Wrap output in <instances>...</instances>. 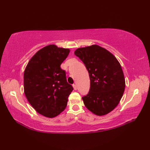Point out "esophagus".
<instances>
[{"instance_id": "1", "label": "esophagus", "mask_w": 150, "mask_h": 150, "mask_svg": "<svg viewBox=\"0 0 150 150\" xmlns=\"http://www.w3.org/2000/svg\"><path fill=\"white\" fill-rule=\"evenodd\" d=\"M73 88H74V90L77 89V85H76V84H73Z\"/></svg>"}]
</instances>
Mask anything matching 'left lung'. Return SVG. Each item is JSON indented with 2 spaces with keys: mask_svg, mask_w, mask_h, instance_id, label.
<instances>
[{
  "mask_svg": "<svg viewBox=\"0 0 150 150\" xmlns=\"http://www.w3.org/2000/svg\"><path fill=\"white\" fill-rule=\"evenodd\" d=\"M75 55L84 63L89 75V91L83 96L88 110L105 115L118 105L125 89V79L117 59L97 45L78 48Z\"/></svg>",
  "mask_w": 150,
  "mask_h": 150,
  "instance_id": "obj_1",
  "label": "left lung"
}]
</instances>
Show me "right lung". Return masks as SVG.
Wrapping results in <instances>:
<instances>
[{
  "mask_svg": "<svg viewBox=\"0 0 150 150\" xmlns=\"http://www.w3.org/2000/svg\"><path fill=\"white\" fill-rule=\"evenodd\" d=\"M70 50L47 45L29 61L24 73V93L30 105L40 115L54 118L65 110L73 90L60 65Z\"/></svg>",
  "mask_w": 150,
  "mask_h": 150,
  "instance_id": "add662e5",
  "label": "right lung"
}]
</instances>
